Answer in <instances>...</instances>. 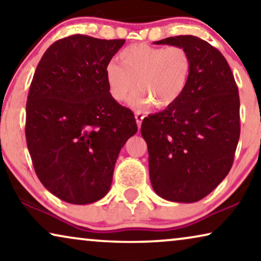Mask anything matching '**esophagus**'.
Listing matches in <instances>:
<instances>
[{"mask_svg":"<svg viewBox=\"0 0 261 261\" xmlns=\"http://www.w3.org/2000/svg\"><path fill=\"white\" fill-rule=\"evenodd\" d=\"M144 117H145V115L144 114H141L140 112L135 113V120H137V124L139 128L141 127V122H142V120H144Z\"/></svg>","mask_w":261,"mask_h":261,"instance_id":"obj_1","label":"esophagus"}]
</instances>
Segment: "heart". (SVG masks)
Returning <instances> with one entry per match:
<instances>
[{"label":"heart","mask_w":261,"mask_h":261,"mask_svg":"<svg viewBox=\"0 0 261 261\" xmlns=\"http://www.w3.org/2000/svg\"><path fill=\"white\" fill-rule=\"evenodd\" d=\"M120 65L110 63L106 69L109 92L116 102L130 98L144 110L152 105L159 109L173 106L184 94L191 72V58L181 46L155 47L134 44L120 52Z\"/></svg>","instance_id":"1"}]
</instances>
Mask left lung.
<instances>
[{
  "label": "left lung",
  "instance_id": "1",
  "mask_svg": "<svg viewBox=\"0 0 261 261\" xmlns=\"http://www.w3.org/2000/svg\"><path fill=\"white\" fill-rule=\"evenodd\" d=\"M155 44L187 49L191 72L184 94L173 106L142 121L151 184L167 201L197 202L233 165L240 138L238 85L226 58L209 42L178 35Z\"/></svg>",
  "mask_w": 261,
  "mask_h": 261
}]
</instances>
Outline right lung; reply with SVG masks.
Masks as SVG:
<instances>
[{"label": "right lung", "mask_w": 261, "mask_h": 261, "mask_svg": "<svg viewBox=\"0 0 261 261\" xmlns=\"http://www.w3.org/2000/svg\"><path fill=\"white\" fill-rule=\"evenodd\" d=\"M124 39L83 34L49 46L32 80L26 141L35 173L57 197L89 204L105 197L120 149L138 130L110 95L106 69Z\"/></svg>", "instance_id": "1"}]
</instances>
